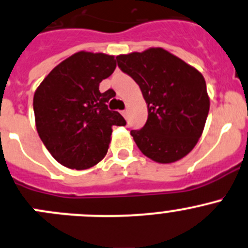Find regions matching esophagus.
<instances>
[{
  "label": "esophagus",
  "instance_id": "1",
  "mask_svg": "<svg viewBox=\"0 0 248 248\" xmlns=\"http://www.w3.org/2000/svg\"><path fill=\"white\" fill-rule=\"evenodd\" d=\"M121 115H122V116H124V117H127V110H122Z\"/></svg>",
  "mask_w": 248,
  "mask_h": 248
}]
</instances>
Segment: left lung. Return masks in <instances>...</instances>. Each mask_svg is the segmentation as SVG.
<instances>
[{
	"mask_svg": "<svg viewBox=\"0 0 248 248\" xmlns=\"http://www.w3.org/2000/svg\"><path fill=\"white\" fill-rule=\"evenodd\" d=\"M117 65L140 87L148 120L131 131L139 150L158 163H172L198 144L210 111L202 74L161 47L116 57Z\"/></svg>",
	"mask_w": 248,
	"mask_h": 248,
	"instance_id": "left-lung-1",
	"label": "left lung"
}]
</instances>
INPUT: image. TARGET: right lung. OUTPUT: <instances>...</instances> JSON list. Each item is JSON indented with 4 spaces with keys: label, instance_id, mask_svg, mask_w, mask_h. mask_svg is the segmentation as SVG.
I'll use <instances>...</instances> for the list:
<instances>
[{
    "label": "right lung",
    "instance_id": "1",
    "mask_svg": "<svg viewBox=\"0 0 248 248\" xmlns=\"http://www.w3.org/2000/svg\"><path fill=\"white\" fill-rule=\"evenodd\" d=\"M115 68L114 55L80 50L58 64L36 88V129L60 165L93 167L107 155L112 126L126 124L121 114L108 109L114 91H99Z\"/></svg>",
    "mask_w": 248,
    "mask_h": 248
}]
</instances>
